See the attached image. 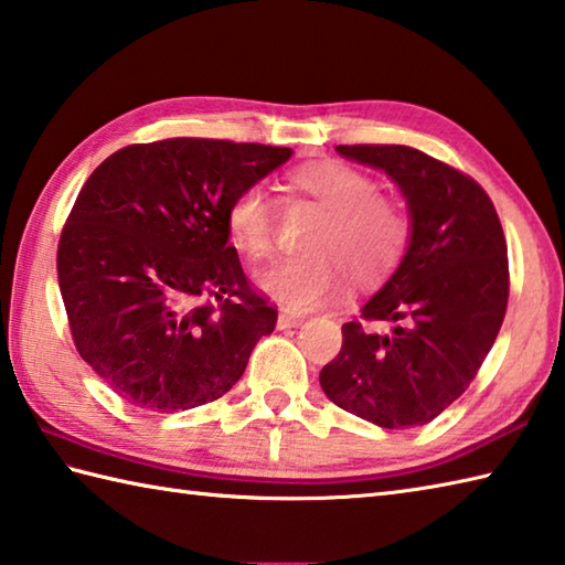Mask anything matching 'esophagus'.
Returning <instances> with one entry per match:
<instances>
[{
    "instance_id": "1",
    "label": "esophagus",
    "mask_w": 565,
    "mask_h": 565,
    "mask_svg": "<svg viewBox=\"0 0 565 565\" xmlns=\"http://www.w3.org/2000/svg\"><path fill=\"white\" fill-rule=\"evenodd\" d=\"M301 323H303V316H298V313L286 311V308H281L279 320H276V326H279V330H286V328H296V326H301Z\"/></svg>"
}]
</instances>
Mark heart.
<instances>
[{
	"mask_svg": "<svg viewBox=\"0 0 565 565\" xmlns=\"http://www.w3.org/2000/svg\"><path fill=\"white\" fill-rule=\"evenodd\" d=\"M298 191L326 207L311 227V252L274 262L257 274V289L286 311L306 313L326 306L345 284V269L358 281L380 279L402 257L408 223L402 207L377 195L367 173L340 161H318L294 173ZM230 242L249 259H264L274 245L271 203L262 185H247L225 213Z\"/></svg>",
	"mask_w": 565,
	"mask_h": 565,
	"instance_id": "1",
	"label": "heart"
}]
</instances>
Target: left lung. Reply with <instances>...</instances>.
<instances>
[{
	"label": "left lung",
	"instance_id": "8db88e82",
	"mask_svg": "<svg viewBox=\"0 0 565 565\" xmlns=\"http://www.w3.org/2000/svg\"><path fill=\"white\" fill-rule=\"evenodd\" d=\"M335 151L399 188L408 242L360 320L342 326L320 386L370 424L424 426L468 390L502 328L510 267L500 217L478 183L424 151L402 143Z\"/></svg>",
	"mask_w": 565,
	"mask_h": 565
}]
</instances>
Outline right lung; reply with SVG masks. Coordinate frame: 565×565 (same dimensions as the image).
<instances>
[{
  "label": "right lung",
  "mask_w": 565,
  "mask_h": 565,
  "mask_svg": "<svg viewBox=\"0 0 565 565\" xmlns=\"http://www.w3.org/2000/svg\"><path fill=\"white\" fill-rule=\"evenodd\" d=\"M291 153L163 139L119 149L85 181L61 235L58 286L77 352L129 404L173 414L220 399L274 330L225 213Z\"/></svg>",
  "instance_id": "add662e5"
}]
</instances>
